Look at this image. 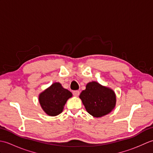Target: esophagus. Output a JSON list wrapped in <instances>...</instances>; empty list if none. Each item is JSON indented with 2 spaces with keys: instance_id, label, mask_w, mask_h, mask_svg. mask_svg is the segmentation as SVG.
<instances>
[{
  "instance_id": "obj_1",
  "label": "esophagus",
  "mask_w": 153,
  "mask_h": 153,
  "mask_svg": "<svg viewBox=\"0 0 153 153\" xmlns=\"http://www.w3.org/2000/svg\"><path fill=\"white\" fill-rule=\"evenodd\" d=\"M73 95H74V96H76V97L79 96V91H77V90L74 91H73Z\"/></svg>"
}]
</instances>
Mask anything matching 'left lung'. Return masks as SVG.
<instances>
[{
	"label": "left lung",
	"instance_id": "8db88e82",
	"mask_svg": "<svg viewBox=\"0 0 153 153\" xmlns=\"http://www.w3.org/2000/svg\"><path fill=\"white\" fill-rule=\"evenodd\" d=\"M79 98L87 112L96 118L108 114L116 105L114 92L96 82L87 83Z\"/></svg>",
	"mask_w": 153,
	"mask_h": 153
}]
</instances>
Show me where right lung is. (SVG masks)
Instances as JSON below:
<instances>
[{
    "mask_svg": "<svg viewBox=\"0 0 153 153\" xmlns=\"http://www.w3.org/2000/svg\"><path fill=\"white\" fill-rule=\"evenodd\" d=\"M72 96V94L62 87L60 83H54L39 97L42 108L48 115L57 116L62 112L64 106L67 100Z\"/></svg>",
    "mask_w": 153,
    "mask_h": 153,
    "instance_id": "obj_1",
    "label": "right lung"
}]
</instances>
